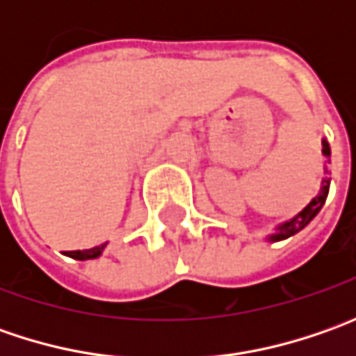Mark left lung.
I'll return each instance as SVG.
<instances>
[{
  "label": "left lung",
  "instance_id": "left-lung-1",
  "mask_svg": "<svg viewBox=\"0 0 356 356\" xmlns=\"http://www.w3.org/2000/svg\"><path fill=\"white\" fill-rule=\"evenodd\" d=\"M323 156L327 158L325 160V176H323L321 180V188H319V192H317V196L309 202L307 206L301 210L299 213H295L291 220H287V222H283L280 226L275 227V232L273 234H269L267 236V241H281V239H287L295 236V234H299L303 227L307 226L309 222L317 216V213L321 212L323 204H325V200H327V194H329V186H331V178H329V170H327V162H331L329 158H331V148H329V143L323 138Z\"/></svg>",
  "mask_w": 356,
  "mask_h": 356
}]
</instances>
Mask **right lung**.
Returning <instances> with one entry per match:
<instances>
[{
  "mask_svg": "<svg viewBox=\"0 0 356 356\" xmlns=\"http://www.w3.org/2000/svg\"><path fill=\"white\" fill-rule=\"evenodd\" d=\"M106 243L103 245H97V248H90V250H75V252H65L67 257H73V259H79V261H87V259H97L101 253L104 252Z\"/></svg>",
  "mask_w": 356,
  "mask_h": 356,
  "instance_id": "1",
  "label": "right lung"
}]
</instances>
